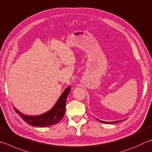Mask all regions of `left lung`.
Wrapping results in <instances>:
<instances>
[{"label": "left lung", "instance_id": "left-lung-1", "mask_svg": "<svg viewBox=\"0 0 152 152\" xmlns=\"http://www.w3.org/2000/svg\"><path fill=\"white\" fill-rule=\"evenodd\" d=\"M97 120H99V119H97ZM99 121L100 122H102V123H105V124H114V123H117V122H119V121H124V120L117 121H112V122H107V121H101V120H99Z\"/></svg>", "mask_w": 152, "mask_h": 152}]
</instances>
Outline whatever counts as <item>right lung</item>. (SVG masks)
<instances>
[{
	"label": "right lung",
	"mask_w": 152,
	"mask_h": 152,
	"mask_svg": "<svg viewBox=\"0 0 152 152\" xmlns=\"http://www.w3.org/2000/svg\"><path fill=\"white\" fill-rule=\"evenodd\" d=\"M70 91L71 87L69 86L62 93L55 105L47 112L41 115H26L20 113L17 109L15 108V110L26 123L32 126L44 127L53 126L59 122L65 115L66 100Z\"/></svg>",
	"instance_id": "obj_1"
}]
</instances>
